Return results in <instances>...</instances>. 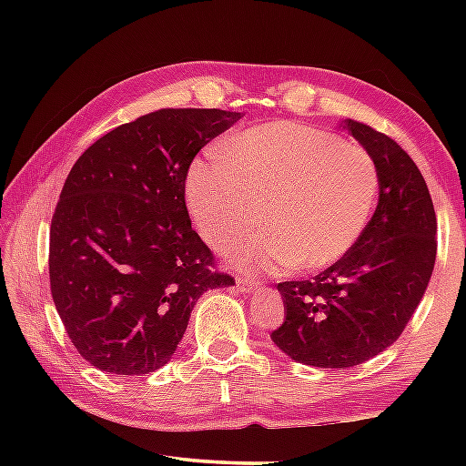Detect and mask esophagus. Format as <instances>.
Masks as SVG:
<instances>
[{"instance_id": "obj_1", "label": "esophagus", "mask_w": 466, "mask_h": 466, "mask_svg": "<svg viewBox=\"0 0 466 466\" xmlns=\"http://www.w3.org/2000/svg\"><path fill=\"white\" fill-rule=\"evenodd\" d=\"M258 286H261V281L255 278H247V275H238V279H236V288H238V291H252Z\"/></svg>"}]
</instances>
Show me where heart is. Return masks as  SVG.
Instances as JSON below:
<instances>
[{
  "label": "heart",
  "mask_w": 466,
  "mask_h": 466,
  "mask_svg": "<svg viewBox=\"0 0 466 466\" xmlns=\"http://www.w3.org/2000/svg\"><path fill=\"white\" fill-rule=\"evenodd\" d=\"M380 188L374 157L327 129L296 121L257 125L193 162L187 203L197 230L218 248L240 236L236 261L261 271H317L364 236ZM268 214H264V209Z\"/></svg>",
  "instance_id": "b5f03b06"
}]
</instances>
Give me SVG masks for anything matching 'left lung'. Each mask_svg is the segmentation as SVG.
<instances>
[{"instance_id": "obj_1", "label": "left lung", "mask_w": 466, "mask_h": 466, "mask_svg": "<svg viewBox=\"0 0 466 466\" xmlns=\"http://www.w3.org/2000/svg\"><path fill=\"white\" fill-rule=\"evenodd\" d=\"M345 129L374 157L378 208L341 261L312 279L278 283L286 320L273 343L314 368L364 364L397 341L436 263V211L411 156L366 123L345 119Z\"/></svg>"}]
</instances>
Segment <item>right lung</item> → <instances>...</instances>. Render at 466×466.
<instances>
[{
    "label": "right lung",
    "mask_w": 466,
    "mask_h": 466,
    "mask_svg": "<svg viewBox=\"0 0 466 466\" xmlns=\"http://www.w3.org/2000/svg\"><path fill=\"white\" fill-rule=\"evenodd\" d=\"M240 119L160 108L77 157L49 234L51 296L77 353L110 374L162 368L203 291L232 286L191 228L185 180L197 152Z\"/></svg>",
    "instance_id": "right-lung-1"
}]
</instances>
